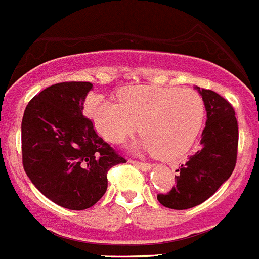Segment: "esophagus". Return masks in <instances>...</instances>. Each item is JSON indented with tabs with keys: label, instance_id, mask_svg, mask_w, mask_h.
<instances>
[{
	"label": "esophagus",
	"instance_id": "34e87169",
	"mask_svg": "<svg viewBox=\"0 0 259 259\" xmlns=\"http://www.w3.org/2000/svg\"><path fill=\"white\" fill-rule=\"evenodd\" d=\"M132 164H135L136 167H139L140 170L144 171H149L152 168V164L146 163V162H140V161H131Z\"/></svg>",
	"mask_w": 259,
	"mask_h": 259
}]
</instances>
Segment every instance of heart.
<instances>
[{
  "mask_svg": "<svg viewBox=\"0 0 259 259\" xmlns=\"http://www.w3.org/2000/svg\"><path fill=\"white\" fill-rule=\"evenodd\" d=\"M119 102L93 98L87 113L110 143H122L140 130L139 146L161 159H178L189 152L201 131L205 104L192 89L132 87L119 93Z\"/></svg>",
  "mask_w": 259,
  "mask_h": 259,
  "instance_id": "obj_1",
  "label": "heart"
}]
</instances>
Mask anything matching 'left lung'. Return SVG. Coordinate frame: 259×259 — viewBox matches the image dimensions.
Instances as JSON below:
<instances>
[{
    "label": "left lung",
    "mask_w": 259,
    "mask_h": 259,
    "mask_svg": "<svg viewBox=\"0 0 259 259\" xmlns=\"http://www.w3.org/2000/svg\"><path fill=\"white\" fill-rule=\"evenodd\" d=\"M206 107V125L201 148L176 170V185L158 201L175 210L197 206L210 198L228 179L236 166L239 127L232 105L210 89H200Z\"/></svg>",
    "instance_id": "8db88e82"
}]
</instances>
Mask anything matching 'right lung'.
<instances>
[{
	"label": "right lung",
	"instance_id": "right-lung-1",
	"mask_svg": "<svg viewBox=\"0 0 259 259\" xmlns=\"http://www.w3.org/2000/svg\"><path fill=\"white\" fill-rule=\"evenodd\" d=\"M93 84L66 81L32 98L22 119L23 167L36 188L59 206L85 210L107 189V171L125 159L83 115Z\"/></svg>",
	"mask_w": 259,
	"mask_h": 259
}]
</instances>
